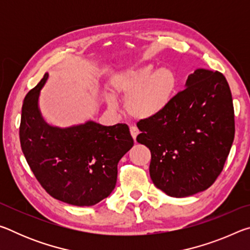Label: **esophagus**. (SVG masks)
<instances>
[{
    "label": "esophagus",
    "mask_w": 250,
    "mask_h": 250,
    "mask_svg": "<svg viewBox=\"0 0 250 250\" xmlns=\"http://www.w3.org/2000/svg\"><path fill=\"white\" fill-rule=\"evenodd\" d=\"M130 133H131V135H132V138L135 140V138H137L138 134H139V130H138L137 126H133V125L130 126Z\"/></svg>",
    "instance_id": "34e87169"
}]
</instances>
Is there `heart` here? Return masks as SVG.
Segmentation results:
<instances>
[{"label":"heart","mask_w":250,"mask_h":250,"mask_svg":"<svg viewBox=\"0 0 250 250\" xmlns=\"http://www.w3.org/2000/svg\"><path fill=\"white\" fill-rule=\"evenodd\" d=\"M179 78L171 67L146 64L119 71L110 78V90L125 100L126 115L137 120H150L159 117L172 104L176 95ZM105 101L115 107V99L108 96Z\"/></svg>","instance_id":"obj_1"}]
</instances>
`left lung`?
I'll use <instances>...</instances> for the list:
<instances>
[{
	"label": "left lung",
	"instance_id": "1",
	"mask_svg": "<svg viewBox=\"0 0 250 250\" xmlns=\"http://www.w3.org/2000/svg\"><path fill=\"white\" fill-rule=\"evenodd\" d=\"M137 141L151 151L150 176L172 197L191 196L214 183L235 135L231 92L224 75L197 68L162 115L138 124Z\"/></svg>",
	"mask_w": 250,
	"mask_h": 250
}]
</instances>
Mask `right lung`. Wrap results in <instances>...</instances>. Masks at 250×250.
I'll return each mask as SVG.
<instances>
[{
	"label": "right lung",
	"instance_id": "obj_1",
	"mask_svg": "<svg viewBox=\"0 0 250 250\" xmlns=\"http://www.w3.org/2000/svg\"><path fill=\"white\" fill-rule=\"evenodd\" d=\"M48 74L23 101L22 151L37 181L50 196L75 206H92L115 189L118 162L133 146L129 126L92 120L66 128L45 121L40 109Z\"/></svg>",
	"mask_w": 250,
	"mask_h": 250
}]
</instances>
